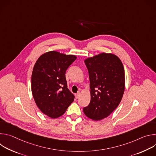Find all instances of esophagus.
Instances as JSON below:
<instances>
[{"label": "esophagus", "instance_id": "34e87169", "mask_svg": "<svg viewBox=\"0 0 156 156\" xmlns=\"http://www.w3.org/2000/svg\"><path fill=\"white\" fill-rule=\"evenodd\" d=\"M80 93H78L75 94V98H76V99L79 98V97H80Z\"/></svg>", "mask_w": 156, "mask_h": 156}]
</instances>
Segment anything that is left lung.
Returning a JSON list of instances; mask_svg holds the SVG:
<instances>
[{
	"instance_id": "8db88e82",
	"label": "left lung",
	"mask_w": 156,
	"mask_h": 156,
	"mask_svg": "<svg viewBox=\"0 0 156 156\" xmlns=\"http://www.w3.org/2000/svg\"><path fill=\"white\" fill-rule=\"evenodd\" d=\"M90 81L91 101L83 108L94 120L108 117L119 105L125 90V70L120 58L102 53L84 60Z\"/></svg>"
}]
</instances>
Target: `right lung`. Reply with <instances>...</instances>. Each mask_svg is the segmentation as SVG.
I'll return each mask as SVG.
<instances>
[{"label":"right lung","mask_w":156,"mask_h":156,"mask_svg":"<svg viewBox=\"0 0 156 156\" xmlns=\"http://www.w3.org/2000/svg\"><path fill=\"white\" fill-rule=\"evenodd\" d=\"M76 58L75 55L51 51L42 55L34 66L32 94L41 112L51 118L62 115L74 101L65 73Z\"/></svg>","instance_id":"add662e5"}]
</instances>
